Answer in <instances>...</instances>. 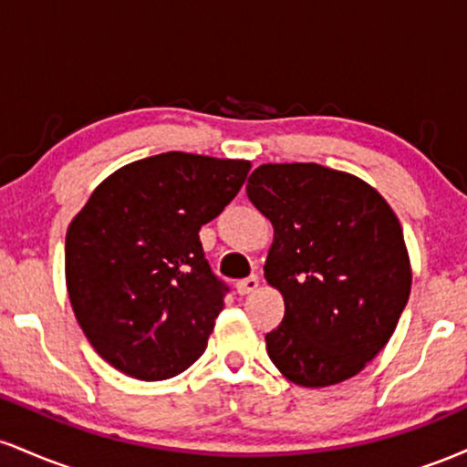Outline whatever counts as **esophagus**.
Returning <instances> with one entry per match:
<instances>
[{
	"label": "esophagus",
	"mask_w": 467,
	"mask_h": 467,
	"mask_svg": "<svg viewBox=\"0 0 467 467\" xmlns=\"http://www.w3.org/2000/svg\"><path fill=\"white\" fill-rule=\"evenodd\" d=\"M256 287H259V276H256V275L245 276V278H241V281H237V292L241 294V296H245V294H252Z\"/></svg>",
	"instance_id": "obj_1"
}]
</instances>
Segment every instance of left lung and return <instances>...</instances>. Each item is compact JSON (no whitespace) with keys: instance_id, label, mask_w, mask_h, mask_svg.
<instances>
[{"instance_id":"obj_1","label":"left lung","mask_w":467,"mask_h":467,"mask_svg":"<svg viewBox=\"0 0 467 467\" xmlns=\"http://www.w3.org/2000/svg\"><path fill=\"white\" fill-rule=\"evenodd\" d=\"M245 192L275 226L264 270L285 301L267 356L298 387L345 382L384 349L409 303L398 217L367 182L314 162L259 166Z\"/></svg>"}]
</instances>
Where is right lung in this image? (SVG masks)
Listing matches in <instances>:
<instances>
[{
    "label": "right lung",
    "instance_id": "add662e5",
    "mask_svg": "<svg viewBox=\"0 0 467 467\" xmlns=\"http://www.w3.org/2000/svg\"><path fill=\"white\" fill-rule=\"evenodd\" d=\"M250 162L169 151L138 160L92 192L66 237V281L80 329L103 360L155 382L206 349L228 285L200 228L234 200Z\"/></svg>",
    "mask_w": 467,
    "mask_h": 467
}]
</instances>
